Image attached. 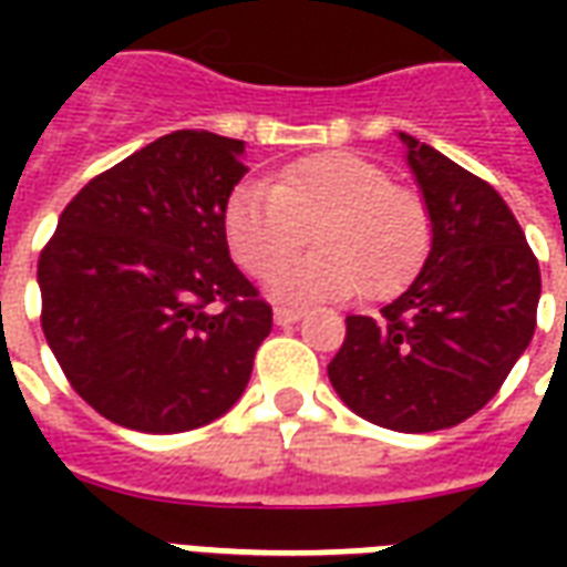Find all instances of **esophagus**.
<instances>
[{"mask_svg": "<svg viewBox=\"0 0 567 567\" xmlns=\"http://www.w3.org/2000/svg\"><path fill=\"white\" fill-rule=\"evenodd\" d=\"M300 316H303V309H297V307H276V309H272V319H276V324H295Z\"/></svg>", "mask_w": 567, "mask_h": 567, "instance_id": "obj_1", "label": "esophagus"}]
</instances>
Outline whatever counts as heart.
Returning a JSON list of instances; mask_svg holds the SVG:
<instances>
[{
  "label": "heart",
  "mask_w": 567,
  "mask_h": 567,
  "mask_svg": "<svg viewBox=\"0 0 567 567\" xmlns=\"http://www.w3.org/2000/svg\"><path fill=\"white\" fill-rule=\"evenodd\" d=\"M316 248L276 276L282 297L398 295L431 246V215L413 187L355 151H319L272 175L270 190L236 187L224 206V234L243 270L267 279L307 246Z\"/></svg>",
  "instance_id": "obj_1"
}]
</instances>
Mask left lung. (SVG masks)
Listing matches in <instances>:
<instances>
[{"label": "left lung", "instance_id": "1", "mask_svg": "<svg viewBox=\"0 0 567 567\" xmlns=\"http://www.w3.org/2000/svg\"><path fill=\"white\" fill-rule=\"evenodd\" d=\"M431 215V251L377 319L349 316L328 377L373 425L425 434L474 416L532 343L540 267L495 187L401 133Z\"/></svg>", "mask_w": 567, "mask_h": 567}]
</instances>
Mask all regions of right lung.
Segmentation results:
<instances>
[{"label": "right lung", "mask_w": 567, "mask_h": 567, "mask_svg": "<svg viewBox=\"0 0 567 567\" xmlns=\"http://www.w3.org/2000/svg\"><path fill=\"white\" fill-rule=\"evenodd\" d=\"M239 154V140L175 130L93 175L44 243V340L109 422L190 431L246 392L272 309L224 234Z\"/></svg>", "instance_id": "add662e5"}]
</instances>
